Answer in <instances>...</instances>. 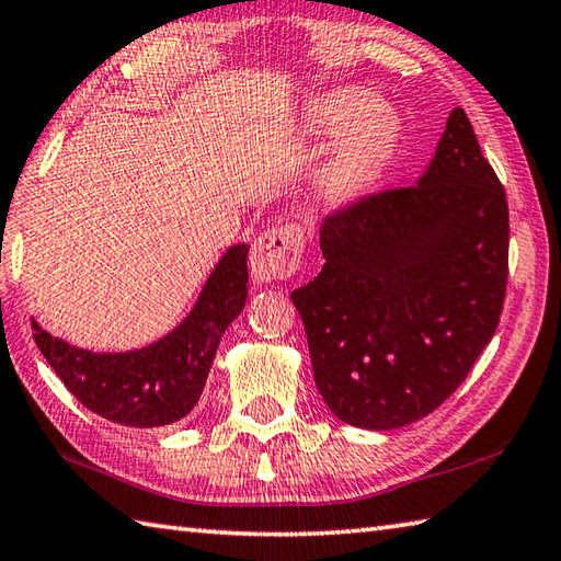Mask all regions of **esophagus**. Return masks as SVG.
<instances>
[{
  "label": "esophagus",
  "instance_id": "esophagus-1",
  "mask_svg": "<svg viewBox=\"0 0 561 561\" xmlns=\"http://www.w3.org/2000/svg\"><path fill=\"white\" fill-rule=\"evenodd\" d=\"M302 237L293 225L268 229L259 234L251 249V276L259 283L290 278L300 268Z\"/></svg>",
  "mask_w": 561,
  "mask_h": 561
}]
</instances>
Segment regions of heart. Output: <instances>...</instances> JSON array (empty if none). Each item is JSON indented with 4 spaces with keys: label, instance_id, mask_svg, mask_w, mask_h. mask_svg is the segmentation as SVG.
<instances>
[{
    "label": "heart",
    "instance_id": "1",
    "mask_svg": "<svg viewBox=\"0 0 561 561\" xmlns=\"http://www.w3.org/2000/svg\"><path fill=\"white\" fill-rule=\"evenodd\" d=\"M305 124L317 136H336L320 168V190L334 207L362 203L383 181L393 165L403 119L364 88H330L312 94L305 104Z\"/></svg>",
    "mask_w": 561,
    "mask_h": 561
}]
</instances>
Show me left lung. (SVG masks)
Wrapping results in <instances>:
<instances>
[{
	"label": "left lung",
	"mask_w": 561,
	"mask_h": 561,
	"mask_svg": "<svg viewBox=\"0 0 561 561\" xmlns=\"http://www.w3.org/2000/svg\"><path fill=\"white\" fill-rule=\"evenodd\" d=\"M508 203L461 107L412 187L322 221L320 276L290 293L332 415L364 430L427 417L493 340Z\"/></svg>",
	"instance_id": "left-lung-1"
}]
</instances>
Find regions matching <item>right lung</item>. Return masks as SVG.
Returning <instances> with one entry per match:
<instances>
[{"label": "right lung", "instance_id": "1", "mask_svg": "<svg viewBox=\"0 0 561 561\" xmlns=\"http://www.w3.org/2000/svg\"><path fill=\"white\" fill-rule=\"evenodd\" d=\"M249 244L221 253L190 312L171 332L129 352H92L53 336L31 317L34 340L80 403L126 427H161L197 405L221 334L249 295Z\"/></svg>", "mask_w": 561, "mask_h": 561}]
</instances>
